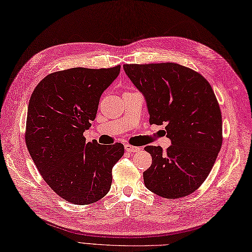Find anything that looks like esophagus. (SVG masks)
Returning <instances> with one entry per match:
<instances>
[{
    "label": "esophagus",
    "mask_w": 252,
    "mask_h": 252,
    "mask_svg": "<svg viewBox=\"0 0 252 252\" xmlns=\"http://www.w3.org/2000/svg\"><path fill=\"white\" fill-rule=\"evenodd\" d=\"M125 150H126L127 152H129V153H134V152H140L142 149H141V147L132 146V145H130V144H125Z\"/></svg>",
    "instance_id": "obj_1"
}]
</instances>
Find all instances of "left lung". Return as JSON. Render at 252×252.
I'll return each mask as SVG.
<instances>
[{
	"label": "left lung",
	"instance_id": "1",
	"mask_svg": "<svg viewBox=\"0 0 252 252\" xmlns=\"http://www.w3.org/2000/svg\"><path fill=\"white\" fill-rule=\"evenodd\" d=\"M130 81L143 94L150 124H165L171 144L145 146L152 165L144 185L165 199L195 191L210 174L222 144V120L217 98L207 80L175 63L125 64Z\"/></svg>",
	"mask_w": 252,
	"mask_h": 252
}]
</instances>
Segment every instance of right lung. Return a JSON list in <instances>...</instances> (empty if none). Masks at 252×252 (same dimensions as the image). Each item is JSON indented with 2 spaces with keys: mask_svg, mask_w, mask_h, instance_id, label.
<instances>
[{
  "mask_svg": "<svg viewBox=\"0 0 252 252\" xmlns=\"http://www.w3.org/2000/svg\"><path fill=\"white\" fill-rule=\"evenodd\" d=\"M120 71V65L57 71L42 79L31 96L29 153L53 191L73 204H92L105 197L113 165L124 155L121 143L100 145L83 137L96 118L101 94Z\"/></svg>",
  "mask_w": 252,
  "mask_h": 252,
  "instance_id": "obj_1",
  "label": "right lung"
}]
</instances>
